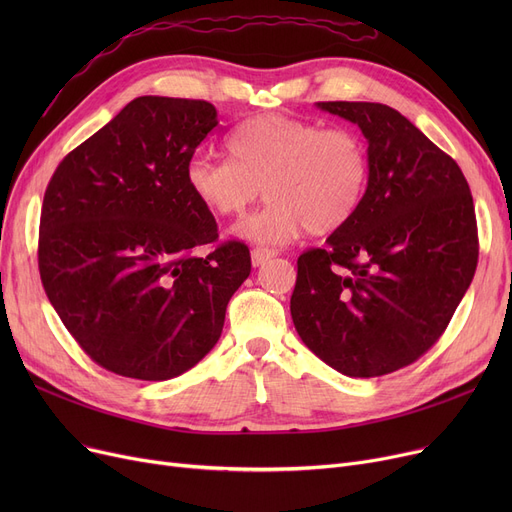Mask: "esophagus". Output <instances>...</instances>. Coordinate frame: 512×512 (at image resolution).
Instances as JSON below:
<instances>
[{"mask_svg": "<svg viewBox=\"0 0 512 512\" xmlns=\"http://www.w3.org/2000/svg\"><path fill=\"white\" fill-rule=\"evenodd\" d=\"M274 255H276V251H272V249L257 247V249H253V253H251V261H253L255 267H259V265H263L265 261H270Z\"/></svg>", "mask_w": 512, "mask_h": 512, "instance_id": "1", "label": "esophagus"}]
</instances>
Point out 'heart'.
Listing matches in <instances>:
<instances>
[{"label": "heart", "mask_w": 512, "mask_h": 512, "mask_svg": "<svg viewBox=\"0 0 512 512\" xmlns=\"http://www.w3.org/2000/svg\"><path fill=\"white\" fill-rule=\"evenodd\" d=\"M230 159L195 155L186 184L195 199L220 218H238L259 197L267 205L236 228L259 245H284L303 228L328 234L359 209L369 157L363 139L346 126L321 128L282 114L257 116L228 137Z\"/></svg>", "instance_id": "obj_1"}]
</instances>
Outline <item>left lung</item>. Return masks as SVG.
I'll return each instance as SVG.
<instances>
[{"mask_svg": "<svg viewBox=\"0 0 512 512\" xmlns=\"http://www.w3.org/2000/svg\"><path fill=\"white\" fill-rule=\"evenodd\" d=\"M361 128L369 182L355 215L297 261L294 328L351 378H378L432 348L473 280L479 240L456 161L384 103L319 101Z\"/></svg>", "mask_w": 512, "mask_h": 512, "instance_id": "left-lung-1", "label": "left lung"}]
</instances>
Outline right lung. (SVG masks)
Segmentation results:
<instances>
[{
    "label": "right lung",
    "instance_id": "right-lung-1",
    "mask_svg": "<svg viewBox=\"0 0 512 512\" xmlns=\"http://www.w3.org/2000/svg\"><path fill=\"white\" fill-rule=\"evenodd\" d=\"M218 126L201 99L137 97L53 172L41 207L39 274L80 348L103 369L164 382L220 340L228 301L251 274L245 242L186 184ZM213 244L207 256L199 246Z\"/></svg>",
    "mask_w": 512,
    "mask_h": 512
}]
</instances>
